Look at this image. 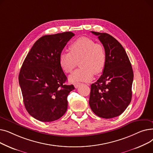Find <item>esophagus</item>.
Wrapping results in <instances>:
<instances>
[{
    "label": "esophagus",
    "mask_w": 153,
    "mask_h": 153,
    "mask_svg": "<svg viewBox=\"0 0 153 153\" xmlns=\"http://www.w3.org/2000/svg\"><path fill=\"white\" fill-rule=\"evenodd\" d=\"M74 87H75V88H78V87L81 85V83H75L74 84Z\"/></svg>",
    "instance_id": "1"
}]
</instances>
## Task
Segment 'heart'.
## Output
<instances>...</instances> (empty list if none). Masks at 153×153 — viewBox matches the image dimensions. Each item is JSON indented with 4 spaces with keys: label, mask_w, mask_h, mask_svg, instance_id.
<instances>
[{
    "label": "heart",
    "mask_w": 153,
    "mask_h": 153,
    "mask_svg": "<svg viewBox=\"0 0 153 153\" xmlns=\"http://www.w3.org/2000/svg\"><path fill=\"white\" fill-rule=\"evenodd\" d=\"M69 52L60 53L59 62L66 73H71L79 60L81 68L69 77L72 82H87L92 79L94 74L97 75L103 71L107 62V53L103 46L95 43L93 39L81 37L69 46Z\"/></svg>",
    "instance_id": "b5f03b06"
}]
</instances>
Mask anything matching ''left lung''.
<instances>
[{"label":"left lung","mask_w":153,"mask_h":153,"mask_svg":"<svg viewBox=\"0 0 153 153\" xmlns=\"http://www.w3.org/2000/svg\"><path fill=\"white\" fill-rule=\"evenodd\" d=\"M102 43L107 53L103 73L91 85L89 105L94 113L103 118L121 115L132 97L133 71L127 54L117 40L105 33L92 31Z\"/></svg>","instance_id":"left-lung-1"}]
</instances>
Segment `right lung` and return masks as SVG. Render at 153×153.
Here are the masks:
<instances>
[{
  "label": "right lung",
  "instance_id": "obj_1",
  "mask_svg": "<svg viewBox=\"0 0 153 153\" xmlns=\"http://www.w3.org/2000/svg\"><path fill=\"white\" fill-rule=\"evenodd\" d=\"M74 36L67 31L41 37L23 62L19 80L23 103L28 114L39 121L53 122L67 110L68 96L74 87L65 84L67 77L59 57Z\"/></svg>",
  "mask_w": 153,
  "mask_h": 153
}]
</instances>
